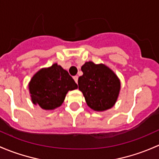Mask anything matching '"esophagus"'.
Wrapping results in <instances>:
<instances>
[{
    "label": "esophagus",
    "instance_id": "1",
    "mask_svg": "<svg viewBox=\"0 0 159 159\" xmlns=\"http://www.w3.org/2000/svg\"><path fill=\"white\" fill-rule=\"evenodd\" d=\"M73 80H74L75 82H76V83H77V82H78V76H73Z\"/></svg>",
    "mask_w": 159,
    "mask_h": 159
}]
</instances>
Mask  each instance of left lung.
Wrapping results in <instances>:
<instances>
[{"instance_id":"obj_1","label":"left lung","mask_w":159,"mask_h":159,"mask_svg":"<svg viewBox=\"0 0 159 159\" xmlns=\"http://www.w3.org/2000/svg\"><path fill=\"white\" fill-rule=\"evenodd\" d=\"M83 74L78 79L79 89L86 102L95 111H104L116 103L120 90V81L103 64L86 62L81 67Z\"/></svg>"}]
</instances>
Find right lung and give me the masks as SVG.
Listing matches in <instances>:
<instances>
[{"mask_svg": "<svg viewBox=\"0 0 159 159\" xmlns=\"http://www.w3.org/2000/svg\"><path fill=\"white\" fill-rule=\"evenodd\" d=\"M77 87V84L68 72L57 63L39 70L29 84L33 103L39 105L46 110H51L61 106L67 92Z\"/></svg>", "mask_w": 159, "mask_h": 159, "instance_id": "obj_1", "label": "right lung"}]
</instances>
